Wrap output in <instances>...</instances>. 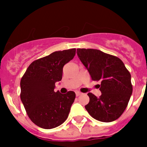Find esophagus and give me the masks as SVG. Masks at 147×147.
Returning <instances> with one entry per match:
<instances>
[{
    "instance_id": "esophagus-1",
    "label": "esophagus",
    "mask_w": 147,
    "mask_h": 147,
    "mask_svg": "<svg viewBox=\"0 0 147 147\" xmlns=\"http://www.w3.org/2000/svg\"><path fill=\"white\" fill-rule=\"evenodd\" d=\"M75 94H76V96H77V97H78V96L81 95V94H82V93H81L80 92H78V91H77L76 92H75Z\"/></svg>"
}]
</instances>
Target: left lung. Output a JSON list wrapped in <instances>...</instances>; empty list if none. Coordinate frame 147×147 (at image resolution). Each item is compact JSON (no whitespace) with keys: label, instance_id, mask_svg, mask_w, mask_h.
<instances>
[{"label":"left lung","instance_id":"left-lung-1","mask_svg":"<svg viewBox=\"0 0 147 147\" xmlns=\"http://www.w3.org/2000/svg\"><path fill=\"white\" fill-rule=\"evenodd\" d=\"M77 54L88 70L92 80L100 81L102 94L88 93L86 110L94 119L110 122L122 115L132 94L131 75L116 56L95 49H77Z\"/></svg>","mask_w":147,"mask_h":147}]
</instances>
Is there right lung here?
<instances>
[{
    "instance_id": "1",
    "label": "right lung",
    "mask_w": 147,
    "mask_h": 147,
    "mask_svg": "<svg viewBox=\"0 0 147 147\" xmlns=\"http://www.w3.org/2000/svg\"><path fill=\"white\" fill-rule=\"evenodd\" d=\"M76 49L55 51L32 62L20 80V99L31 121L41 128H55L67 119L75 93L55 92L62 80L64 65L72 60Z\"/></svg>"
}]
</instances>
